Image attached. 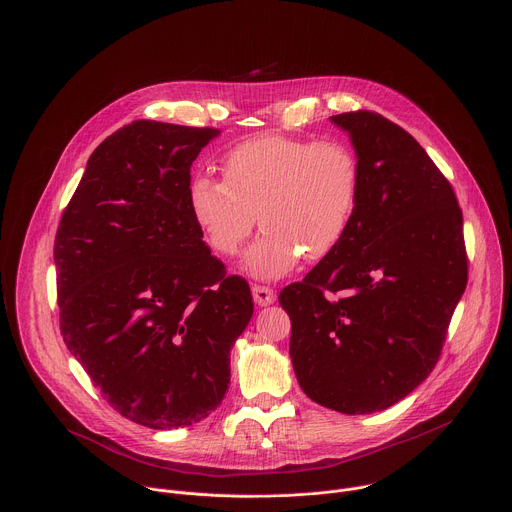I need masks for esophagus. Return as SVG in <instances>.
<instances>
[{"label": "esophagus", "instance_id": "esophagus-1", "mask_svg": "<svg viewBox=\"0 0 512 512\" xmlns=\"http://www.w3.org/2000/svg\"><path fill=\"white\" fill-rule=\"evenodd\" d=\"M252 294H254V302L258 306H270L276 300V292L270 286H262V284H254L252 286Z\"/></svg>", "mask_w": 512, "mask_h": 512}]
</instances>
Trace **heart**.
I'll list each match as a JSON object with an SVG mask.
<instances>
[{"label": "heart", "mask_w": 512, "mask_h": 512, "mask_svg": "<svg viewBox=\"0 0 512 512\" xmlns=\"http://www.w3.org/2000/svg\"><path fill=\"white\" fill-rule=\"evenodd\" d=\"M222 182L196 176L188 186L194 224L222 256L238 252L256 226L262 236L246 250L244 268L274 280L306 254L320 260L344 238L360 188L356 154L338 140L258 136L228 150Z\"/></svg>", "instance_id": "obj_1"}]
</instances>
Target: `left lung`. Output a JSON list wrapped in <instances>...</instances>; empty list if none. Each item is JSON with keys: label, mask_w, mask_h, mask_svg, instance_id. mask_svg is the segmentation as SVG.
I'll return each mask as SVG.
<instances>
[{"label": "left lung", "mask_w": 512, "mask_h": 512, "mask_svg": "<svg viewBox=\"0 0 512 512\" xmlns=\"http://www.w3.org/2000/svg\"><path fill=\"white\" fill-rule=\"evenodd\" d=\"M330 120L356 150L358 202L338 246L278 300L306 396L370 414L410 394L440 358L468 280L462 210L398 124L368 110Z\"/></svg>", "instance_id": "8db88e82"}]
</instances>
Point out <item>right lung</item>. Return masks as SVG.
<instances>
[{
    "label": "right lung",
    "instance_id": "1",
    "mask_svg": "<svg viewBox=\"0 0 512 512\" xmlns=\"http://www.w3.org/2000/svg\"><path fill=\"white\" fill-rule=\"evenodd\" d=\"M220 132L136 120L106 138L54 244L60 328L108 404L154 430L190 426L230 384L254 302L188 208L190 168Z\"/></svg>",
    "mask_w": 512,
    "mask_h": 512
}]
</instances>
